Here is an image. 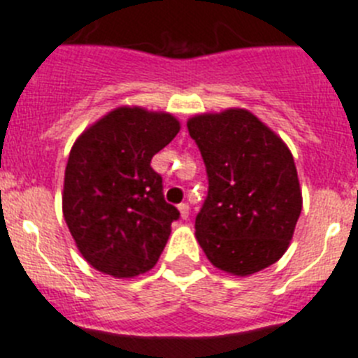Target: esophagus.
I'll return each mask as SVG.
<instances>
[{
	"label": "esophagus",
	"mask_w": 358,
	"mask_h": 358,
	"mask_svg": "<svg viewBox=\"0 0 358 358\" xmlns=\"http://www.w3.org/2000/svg\"><path fill=\"white\" fill-rule=\"evenodd\" d=\"M179 211H181V218H188L189 206L186 204V202H182V204H179Z\"/></svg>",
	"instance_id": "obj_1"
}]
</instances>
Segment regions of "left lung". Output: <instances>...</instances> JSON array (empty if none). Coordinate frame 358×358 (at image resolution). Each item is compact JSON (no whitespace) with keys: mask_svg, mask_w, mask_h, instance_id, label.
<instances>
[{"mask_svg":"<svg viewBox=\"0 0 358 358\" xmlns=\"http://www.w3.org/2000/svg\"><path fill=\"white\" fill-rule=\"evenodd\" d=\"M188 132L208 176L195 217L208 260L236 276L273 265L289 248L303 204L287 145L243 109L195 116Z\"/></svg>","mask_w":358,"mask_h":358,"instance_id":"left-lung-1","label":"left lung"}]
</instances>
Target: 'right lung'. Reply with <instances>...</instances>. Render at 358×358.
I'll list each match as a JSON object with an SVG mask.
<instances>
[{
  "instance_id": "add662e5",
  "label": "right lung",
  "mask_w": 358,
  "mask_h": 358,
  "mask_svg": "<svg viewBox=\"0 0 358 358\" xmlns=\"http://www.w3.org/2000/svg\"><path fill=\"white\" fill-rule=\"evenodd\" d=\"M177 132L172 115L120 107L73 145L62 211L78 251L100 273L132 278L159 260L181 213L164 201L150 161Z\"/></svg>"
}]
</instances>
